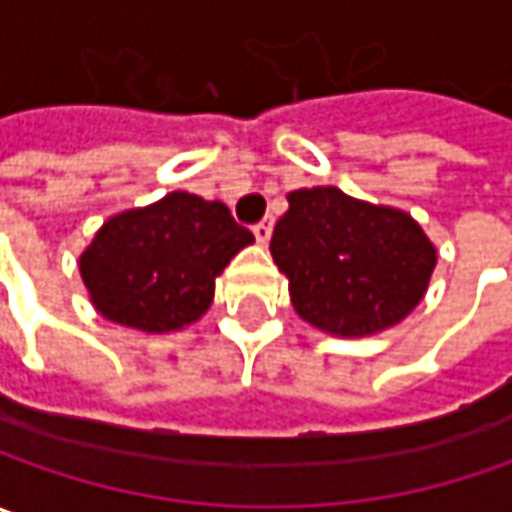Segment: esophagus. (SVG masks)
<instances>
[{"label":"esophagus","instance_id":"esophagus-1","mask_svg":"<svg viewBox=\"0 0 512 512\" xmlns=\"http://www.w3.org/2000/svg\"><path fill=\"white\" fill-rule=\"evenodd\" d=\"M272 226H274L272 218H263L260 223H255V229H252V232H255L257 243H269V238H272Z\"/></svg>","mask_w":512,"mask_h":512}]
</instances>
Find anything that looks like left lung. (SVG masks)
I'll list each match as a JSON object with an SVG mask.
<instances>
[{
	"instance_id": "1",
	"label": "left lung",
	"mask_w": 512,
	"mask_h": 512,
	"mask_svg": "<svg viewBox=\"0 0 512 512\" xmlns=\"http://www.w3.org/2000/svg\"><path fill=\"white\" fill-rule=\"evenodd\" d=\"M269 249L289 277L294 311L340 337L397 326L436 266V249L411 215L348 198L337 186L291 192Z\"/></svg>"
}]
</instances>
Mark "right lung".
Instances as JSON below:
<instances>
[{
	"label": "right lung",
	"instance_id": "obj_1",
	"mask_svg": "<svg viewBox=\"0 0 512 512\" xmlns=\"http://www.w3.org/2000/svg\"><path fill=\"white\" fill-rule=\"evenodd\" d=\"M252 240L221 201L169 192L104 223L81 255V277L107 320L164 334L209 309L215 277Z\"/></svg>",
	"mask_w": 512,
	"mask_h": 512
}]
</instances>
